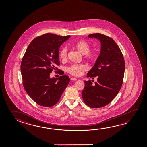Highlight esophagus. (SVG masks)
<instances>
[{
	"label": "esophagus",
	"instance_id": "1",
	"mask_svg": "<svg viewBox=\"0 0 147 147\" xmlns=\"http://www.w3.org/2000/svg\"><path fill=\"white\" fill-rule=\"evenodd\" d=\"M71 80H73V81H75V80H77V78H76L75 77H72L71 78Z\"/></svg>",
	"mask_w": 147,
	"mask_h": 147
}]
</instances>
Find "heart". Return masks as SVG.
I'll return each instance as SVG.
<instances>
[{
    "instance_id": "b5f03b06",
    "label": "heart",
    "mask_w": 147,
    "mask_h": 147,
    "mask_svg": "<svg viewBox=\"0 0 147 147\" xmlns=\"http://www.w3.org/2000/svg\"><path fill=\"white\" fill-rule=\"evenodd\" d=\"M73 47L80 53L84 55V57L87 60L93 61L96 59L98 54L95 51H90V45L84 40H80L73 45ZM59 57L60 59L65 61L67 59V49L63 47L60 49L59 52ZM88 70V67L84 63L73 64L67 68V72L70 74L75 76H81L84 72Z\"/></svg>"
}]
</instances>
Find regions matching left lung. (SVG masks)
Returning a JSON list of instances; mask_svg holds the SVG:
<instances>
[{"instance_id": "1", "label": "left lung", "mask_w": 147, "mask_h": 147, "mask_svg": "<svg viewBox=\"0 0 147 147\" xmlns=\"http://www.w3.org/2000/svg\"><path fill=\"white\" fill-rule=\"evenodd\" d=\"M101 42V51L94 67L87 77L97 81L93 84L91 80L84 81L82 97L84 103L92 108H99L110 103L117 95L123 84L125 63L123 53L111 37L100 33L90 34ZM93 81V80H92Z\"/></svg>"}]
</instances>
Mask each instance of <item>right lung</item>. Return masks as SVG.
<instances>
[{"label":"right lung","instance_id":"add662e5","mask_svg":"<svg viewBox=\"0 0 147 147\" xmlns=\"http://www.w3.org/2000/svg\"><path fill=\"white\" fill-rule=\"evenodd\" d=\"M46 33L34 38L30 43L22 59L20 69L24 89L36 104L52 107L58 102L70 82L69 77L63 75L51 79L53 70L60 65V46L70 38ZM58 73L63 74L61 70Z\"/></svg>","mask_w":147,"mask_h":147}]
</instances>
